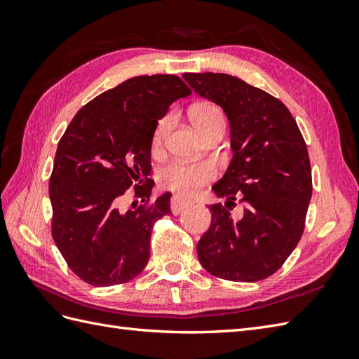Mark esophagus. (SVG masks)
Listing matches in <instances>:
<instances>
[{
	"label": "esophagus",
	"instance_id": "34e87169",
	"mask_svg": "<svg viewBox=\"0 0 359 359\" xmlns=\"http://www.w3.org/2000/svg\"><path fill=\"white\" fill-rule=\"evenodd\" d=\"M187 207H189V202L188 201L180 199V197H177V196H174L172 199H171V211H172V215H179V212L184 211Z\"/></svg>",
	"mask_w": 359,
	"mask_h": 359
}]
</instances>
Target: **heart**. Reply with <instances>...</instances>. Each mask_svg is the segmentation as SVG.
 Listing matches in <instances>:
<instances>
[{"label": "heart", "mask_w": 359, "mask_h": 359, "mask_svg": "<svg viewBox=\"0 0 359 359\" xmlns=\"http://www.w3.org/2000/svg\"><path fill=\"white\" fill-rule=\"evenodd\" d=\"M191 120L199 131L207 135L211 129L225 123L224 112L212 103H201L191 109ZM172 116H165L157 121L152 134V147L158 148L163 143ZM158 184L180 196H191L216 177V170L211 163H184L171 162L160 168Z\"/></svg>", "instance_id": "b5f03b06"}]
</instances>
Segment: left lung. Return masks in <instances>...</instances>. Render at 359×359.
<instances>
[{
  "instance_id": "left-lung-1",
  "label": "left lung",
  "mask_w": 359,
  "mask_h": 359,
  "mask_svg": "<svg viewBox=\"0 0 359 359\" xmlns=\"http://www.w3.org/2000/svg\"><path fill=\"white\" fill-rule=\"evenodd\" d=\"M199 95L217 103L231 128L233 160L212 187L226 203L210 205L211 225L197 243L212 276L256 282L276 273L306 228L311 168L306 140L287 106L265 90L228 74H184ZM248 203L234 221L229 210Z\"/></svg>"
}]
</instances>
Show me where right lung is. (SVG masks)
I'll return each mask as SVG.
<instances>
[{
	"label": "right lung",
	"instance_id": "add662e5",
	"mask_svg": "<svg viewBox=\"0 0 359 359\" xmlns=\"http://www.w3.org/2000/svg\"><path fill=\"white\" fill-rule=\"evenodd\" d=\"M188 95L177 75L129 79L83 106L60 139L49 179L52 238L86 284H125L147 266L152 226L171 212V193L151 201L152 134L170 104ZM129 187L144 203L121 213Z\"/></svg>",
	"mask_w": 359,
	"mask_h": 359
}]
</instances>
